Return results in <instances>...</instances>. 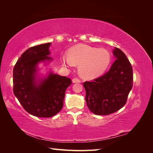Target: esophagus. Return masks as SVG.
Here are the masks:
<instances>
[{"label":"esophagus","mask_w":153,"mask_h":153,"mask_svg":"<svg viewBox=\"0 0 153 153\" xmlns=\"http://www.w3.org/2000/svg\"><path fill=\"white\" fill-rule=\"evenodd\" d=\"M72 81H73V83H80V82H81V80L78 78H74Z\"/></svg>","instance_id":"1"}]
</instances>
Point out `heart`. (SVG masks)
Instances as JSON below:
<instances>
[{
    "instance_id": "1",
    "label": "heart",
    "mask_w": 153,
    "mask_h": 153,
    "mask_svg": "<svg viewBox=\"0 0 153 153\" xmlns=\"http://www.w3.org/2000/svg\"><path fill=\"white\" fill-rule=\"evenodd\" d=\"M61 62L68 66L80 65L81 76L91 79L102 75L107 69L111 62V55L105 48L81 44L69 49L68 57H62Z\"/></svg>"
}]
</instances>
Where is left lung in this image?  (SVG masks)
Instances as JSON below:
<instances>
[{"instance_id":"obj_1","label":"left lung","mask_w":153,"mask_h":153,"mask_svg":"<svg viewBox=\"0 0 153 153\" xmlns=\"http://www.w3.org/2000/svg\"><path fill=\"white\" fill-rule=\"evenodd\" d=\"M115 61L108 72L91 82H85L88 108L96 115H109L126 104L133 87V69L126 55L115 48Z\"/></svg>"}]
</instances>
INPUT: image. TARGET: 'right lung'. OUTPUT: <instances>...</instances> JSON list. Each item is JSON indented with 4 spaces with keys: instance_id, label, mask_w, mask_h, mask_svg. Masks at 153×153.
I'll return each mask as SVG.
<instances>
[{
    "instance_id": "obj_1",
    "label": "right lung",
    "mask_w": 153,
    "mask_h": 153,
    "mask_svg": "<svg viewBox=\"0 0 153 153\" xmlns=\"http://www.w3.org/2000/svg\"><path fill=\"white\" fill-rule=\"evenodd\" d=\"M48 43L34 46L22 53L13 69V92L24 108L39 117L56 115L63 106L65 92L71 84L69 78L50 72L47 77L36 80L40 62L51 61Z\"/></svg>"
}]
</instances>
